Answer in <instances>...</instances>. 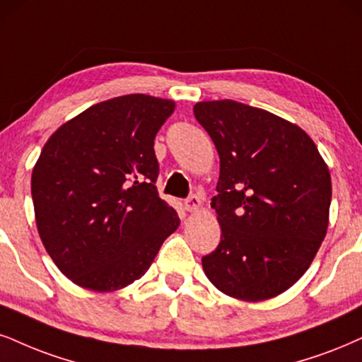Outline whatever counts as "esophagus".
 <instances>
[{
	"instance_id": "34e87169",
	"label": "esophagus",
	"mask_w": 362,
	"mask_h": 362,
	"mask_svg": "<svg viewBox=\"0 0 362 362\" xmlns=\"http://www.w3.org/2000/svg\"><path fill=\"white\" fill-rule=\"evenodd\" d=\"M185 208H186V211H189V213L198 211V209L202 208V199H199L196 194H191L189 198L185 202Z\"/></svg>"
}]
</instances>
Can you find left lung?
<instances>
[{
  "label": "left lung",
  "mask_w": 362,
  "mask_h": 362,
  "mask_svg": "<svg viewBox=\"0 0 362 362\" xmlns=\"http://www.w3.org/2000/svg\"><path fill=\"white\" fill-rule=\"evenodd\" d=\"M193 110L220 156L211 208L221 242L203 257L204 274L238 300L280 296L305 274L327 233V164L305 131L269 110L228 99Z\"/></svg>",
  "instance_id": "1"
}]
</instances>
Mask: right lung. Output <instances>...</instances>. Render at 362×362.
Wrapping results in <instances>:
<instances>
[{"instance_id": "right-lung-1", "label": "right lung", "mask_w": 362, "mask_h": 362, "mask_svg": "<svg viewBox=\"0 0 362 362\" xmlns=\"http://www.w3.org/2000/svg\"><path fill=\"white\" fill-rule=\"evenodd\" d=\"M174 102L131 93L95 104L52 134L31 173L35 220L58 270L114 292L149 270L180 226L159 198L156 134Z\"/></svg>"}]
</instances>
